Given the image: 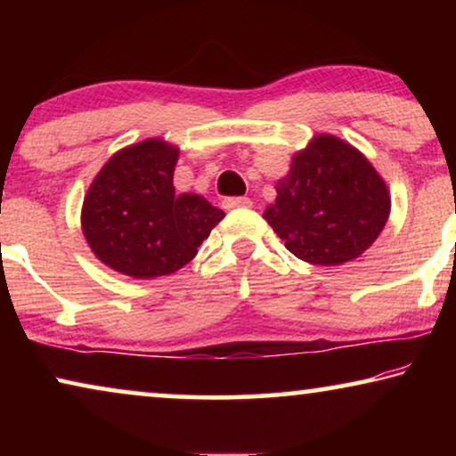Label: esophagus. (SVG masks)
Wrapping results in <instances>:
<instances>
[{
    "instance_id": "obj_1",
    "label": "esophagus",
    "mask_w": 456,
    "mask_h": 456,
    "mask_svg": "<svg viewBox=\"0 0 456 456\" xmlns=\"http://www.w3.org/2000/svg\"><path fill=\"white\" fill-rule=\"evenodd\" d=\"M224 209H239V208H251L253 201L248 197H228L224 199Z\"/></svg>"
}]
</instances>
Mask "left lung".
<instances>
[{"label": "left lung", "mask_w": 456, "mask_h": 456, "mask_svg": "<svg viewBox=\"0 0 456 456\" xmlns=\"http://www.w3.org/2000/svg\"><path fill=\"white\" fill-rule=\"evenodd\" d=\"M264 211L286 248L314 265H340L373 245L390 216V192L363 153L317 134L276 183Z\"/></svg>", "instance_id": "left-lung-1"}]
</instances>
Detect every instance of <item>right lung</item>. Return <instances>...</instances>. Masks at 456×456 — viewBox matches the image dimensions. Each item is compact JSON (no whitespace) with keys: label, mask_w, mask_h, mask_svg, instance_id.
Segmentation results:
<instances>
[{"label":"right lung","mask_w":456,"mask_h":456,"mask_svg":"<svg viewBox=\"0 0 456 456\" xmlns=\"http://www.w3.org/2000/svg\"><path fill=\"white\" fill-rule=\"evenodd\" d=\"M178 147L147 139L111 155L83 203V234L95 257L124 276L178 272L222 222L224 211L195 192L176 195Z\"/></svg>","instance_id":"1"}]
</instances>
